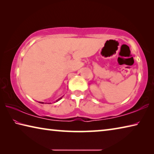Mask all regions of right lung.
Returning <instances> with one entry per match:
<instances>
[{
	"label": "right lung",
	"instance_id": "add662e5",
	"mask_svg": "<svg viewBox=\"0 0 154 154\" xmlns=\"http://www.w3.org/2000/svg\"><path fill=\"white\" fill-rule=\"evenodd\" d=\"M61 98H60L58 99V100H56V102H57V101H58V100H60V99H61ZM39 103H42V104H43V103H42V102H39Z\"/></svg>",
	"mask_w": 154,
	"mask_h": 154
}]
</instances>
